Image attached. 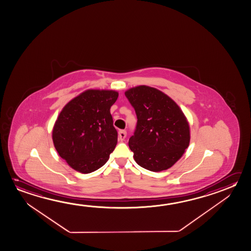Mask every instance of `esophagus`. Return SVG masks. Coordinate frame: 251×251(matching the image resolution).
Wrapping results in <instances>:
<instances>
[{
    "mask_svg": "<svg viewBox=\"0 0 251 251\" xmlns=\"http://www.w3.org/2000/svg\"><path fill=\"white\" fill-rule=\"evenodd\" d=\"M126 131L120 130L119 131V139H120V141H123L124 139H126Z\"/></svg>",
    "mask_w": 251,
    "mask_h": 251,
    "instance_id": "esophagus-1",
    "label": "esophagus"
}]
</instances>
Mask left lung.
I'll list each match as a JSON object with an SVG mask.
<instances>
[{
	"mask_svg": "<svg viewBox=\"0 0 251 251\" xmlns=\"http://www.w3.org/2000/svg\"><path fill=\"white\" fill-rule=\"evenodd\" d=\"M125 94L138 119L128 143L136 162L149 171L170 168L189 146L190 130L183 112L155 88L139 85Z\"/></svg>",
	"mask_w": 251,
	"mask_h": 251,
	"instance_id": "left-lung-1",
	"label": "left lung"
}]
</instances>
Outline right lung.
Instances as JSON below:
<instances>
[{
  "label": "right lung",
  "instance_id": "add662e5",
  "mask_svg": "<svg viewBox=\"0 0 251 251\" xmlns=\"http://www.w3.org/2000/svg\"><path fill=\"white\" fill-rule=\"evenodd\" d=\"M115 91L87 90L63 108L54 125L52 139L60 157L82 174L107 162L118 142L110 109Z\"/></svg>",
  "mask_w": 251,
  "mask_h": 251
}]
</instances>
